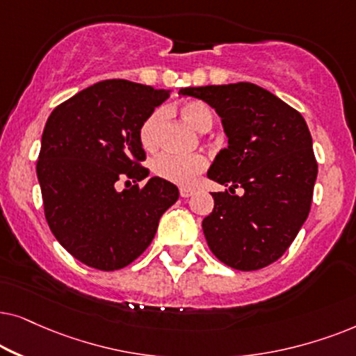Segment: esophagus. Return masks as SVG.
Returning <instances> with one entry per match:
<instances>
[{"mask_svg": "<svg viewBox=\"0 0 356 356\" xmlns=\"http://www.w3.org/2000/svg\"><path fill=\"white\" fill-rule=\"evenodd\" d=\"M193 193V191L192 188H187V187H181V197L182 198H187V197H191Z\"/></svg>", "mask_w": 356, "mask_h": 356, "instance_id": "1", "label": "esophagus"}]
</instances>
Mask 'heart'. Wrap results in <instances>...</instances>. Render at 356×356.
Returning a JSON list of instances; mask_svg holds the SVG:
<instances>
[{
	"mask_svg": "<svg viewBox=\"0 0 356 356\" xmlns=\"http://www.w3.org/2000/svg\"><path fill=\"white\" fill-rule=\"evenodd\" d=\"M179 113L187 123L198 131H207L213 125L211 108L202 101H186L179 106ZM164 125V111L151 112L145 122L141 123L138 138L146 151H154L159 146L161 130ZM208 168V159L203 154H175L163 153L153 161V172L163 181L181 187H191L197 182L198 175L205 172Z\"/></svg>",
	"mask_w": 356,
	"mask_h": 356,
	"instance_id": "1",
	"label": "heart"
}]
</instances>
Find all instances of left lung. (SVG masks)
Returning <instances> with one entry per match:
<instances>
[{
  "label": "left lung",
  "mask_w": 356,
  "mask_h": 356,
  "mask_svg": "<svg viewBox=\"0 0 356 356\" xmlns=\"http://www.w3.org/2000/svg\"><path fill=\"white\" fill-rule=\"evenodd\" d=\"M179 92L215 108L227 135L208 170L229 187L211 193L215 207L202 222L208 248L231 268L267 267L286 252L311 210L317 161L305 118L252 83Z\"/></svg>",
  "instance_id": "obj_1"
}]
</instances>
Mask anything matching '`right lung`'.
Segmentation results:
<instances>
[{
	"mask_svg": "<svg viewBox=\"0 0 356 356\" xmlns=\"http://www.w3.org/2000/svg\"><path fill=\"white\" fill-rule=\"evenodd\" d=\"M168 97L164 89L107 79L61 102L45 123L37 177L47 222L88 267L113 272L138 259L177 202V187L163 179L140 186L149 174L140 127ZM122 181L132 187L118 193Z\"/></svg>",
	"mask_w": 356,
	"mask_h": 356,
	"instance_id": "obj_1",
	"label": "right lung"
}]
</instances>
